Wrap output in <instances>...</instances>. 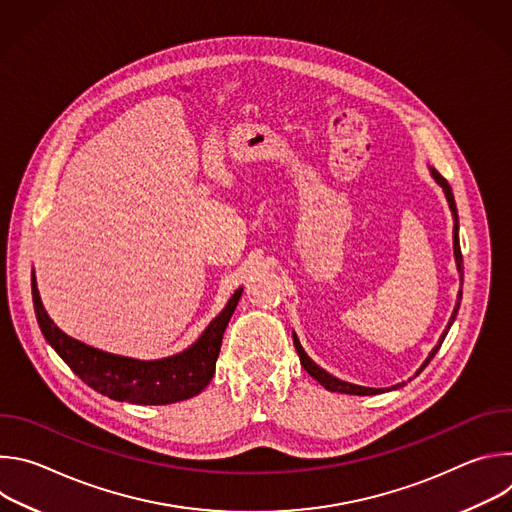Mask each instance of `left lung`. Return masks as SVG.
I'll return each mask as SVG.
<instances>
[{
  "mask_svg": "<svg viewBox=\"0 0 512 512\" xmlns=\"http://www.w3.org/2000/svg\"><path fill=\"white\" fill-rule=\"evenodd\" d=\"M429 172H431V178H433L437 184L442 186V190H444V194H446V200H448V206H450L452 216H454V259H456V267H458V275H460V285H462V283H464V265H462V251H460V237H458L460 225H458V208H456L454 192H452V186L448 184V180H446L440 172H437L435 168H429ZM460 302H462V287H460V291H458V302H456V308H454V312H452V316H450V322H448L446 330L442 332L440 340H437V344L433 346V350L429 352V356L423 360V364H421V367L417 369V373H415V375H419V373L427 367L429 360L435 356V352L440 350V346H442L444 338L448 336V330L452 328V324H454V320H456V316H458ZM294 346H296V350H298V356H300L302 367L308 371V375H310L312 379H316L324 389H328V391H332V393H346V395H379V393H387V391L401 389V387L405 385V383H397V385H393V387L375 389V387H360V385H354V383H348V381L336 379L334 375H330V373H326L322 367H318V364H316V362L306 354V350H304V346L300 344V338H298V334H296V332H294Z\"/></svg>",
  "mask_w": 512,
  "mask_h": 512,
  "instance_id": "obj_1",
  "label": "left lung"
}]
</instances>
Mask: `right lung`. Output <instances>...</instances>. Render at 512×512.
Masks as SVG:
<instances>
[{
  "instance_id": "obj_1",
  "label": "right lung",
  "mask_w": 512,
  "mask_h": 512,
  "mask_svg": "<svg viewBox=\"0 0 512 512\" xmlns=\"http://www.w3.org/2000/svg\"><path fill=\"white\" fill-rule=\"evenodd\" d=\"M241 294L243 287L235 291L223 312L186 350L158 360H139L93 348L64 334L46 314L32 273L34 312L46 342L68 364L70 371L79 375V379H83L91 389L113 401L133 405H170L202 393L214 375L223 334Z\"/></svg>"
}]
</instances>
